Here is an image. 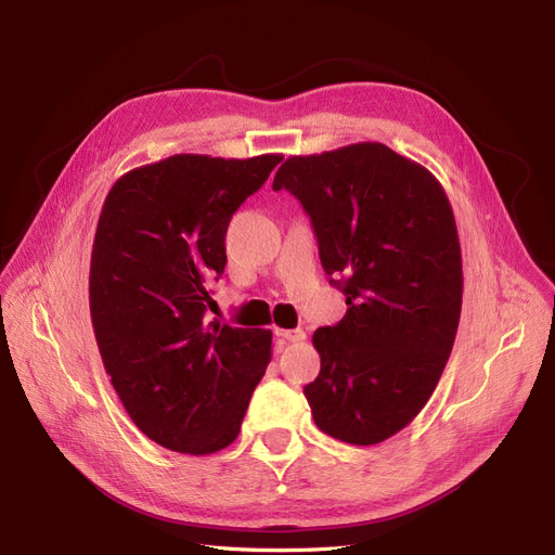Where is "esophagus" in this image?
Wrapping results in <instances>:
<instances>
[{
	"label": "esophagus",
	"mask_w": 555,
	"mask_h": 555,
	"mask_svg": "<svg viewBox=\"0 0 555 555\" xmlns=\"http://www.w3.org/2000/svg\"><path fill=\"white\" fill-rule=\"evenodd\" d=\"M275 335H278V338H282V340H287V343H300V340H306V331H304V328H292V331H287V328H275Z\"/></svg>",
	"instance_id": "34e87169"
}]
</instances>
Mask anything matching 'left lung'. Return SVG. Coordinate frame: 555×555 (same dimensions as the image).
<instances>
[{
  "mask_svg": "<svg viewBox=\"0 0 555 555\" xmlns=\"http://www.w3.org/2000/svg\"><path fill=\"white\" fill-rule=\"evenodd\" d=\"M282 188L304 204L347 296L340 322L312 335L322 371L304 393L314 424L379 444L424 410L456 340L463 261L447 192L426 166L371 141L289 157L273 180Z\"/></svg>",
  "mask_w": 555,
  "mask_h": 555,
  "instance_id": "obj_1",
  "label": "left lung"
}]
</instances>
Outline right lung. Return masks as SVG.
Instances as JSON below:
<instances>
[{
    "label": "right lung",
    "instance_id": "1",
    "mask_svg": "<svg viewBox=\"0 0 555 555\" xmlns=\"http://www.w3.org/2000/svg\"><path fill=\"white\" fill-rule=\"evenodd\" d=\"M282 155H173L111 188L92 245L90 314L115 393L150 440L190 456L238 438L271 331L208 322L233 212Z\"/></svg>",
    "mask_w": 555,
    "mask_h": 555
}]
</instances>
